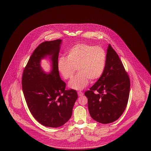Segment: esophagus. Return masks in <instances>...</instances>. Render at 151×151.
Listing matches in <instances>:
<instances>
[{
  "instance_id": "esophagus-1",
  "label": "esophagus",
  "mask_w": 151,
  "mask_h": 151,
  "mask_svg": "<svg viewBox=\"0 0 151 151\" xmlns=\"http://www.w3.org/2000/svg\"><path fill=\"white\" fill-rule=\"evenodd\" d=\"M78 96H82L83 95V92L81 91H78Z\"/></svg>"
}]
</instances>
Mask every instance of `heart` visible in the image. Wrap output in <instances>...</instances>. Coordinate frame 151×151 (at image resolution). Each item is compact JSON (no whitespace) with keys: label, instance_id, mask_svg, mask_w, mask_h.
I'll return each mask as SVG.
<instances>
[{"label":"heart","instance_id":"1","mask_svg":"<svg viewBox=\"0 0 151 151\" xmlns=\"http://www.w3.org/2000/svg\"><path fill=\"white\" fill-rule=\"evenodd\" d=\"M106 63V53L102 47L79 43L68 51L66 58H60L58 67L67 80L73 77L77 68L79 73L69 82V86L75 90H82L88 85L90 79L94 81L100 78Z\"/></svg>","mask_w":151,"mask_h":151}]
</instances>
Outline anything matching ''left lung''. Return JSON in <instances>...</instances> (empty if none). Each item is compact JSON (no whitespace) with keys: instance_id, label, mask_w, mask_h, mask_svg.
Listing matches in <instances>:
<instances>
[{"instance_id":"obj_1","label":"left lung","mask_w":151,"mask_h":151,"mask_svg":"<svg viewBox=\"0 0 151 151\" xmlns=\"http://www.w3.org/2000/svg\"><path fill=\"white\" fill-rule=\"evenodd\" d=\"M129 90V76L119 55L109 44L105 70L90 90L85 93L91 117L103 124L118 119L127 105Z\"/></svg>"}]
</instances>
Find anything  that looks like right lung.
Wrapping results in <instances>:
<instances>
[{"mask_svg":"<svg viewBox=\"0 0 151 151\" xmlns=\"http://www.w3.org/2000/svg\"><path fill=\"white\" fill-rule=\"evenodd\" d=\"M62 40L42 42L34 51L24 70L22 88L27 107L42 125L59 127L69 121L78 99L75 90H65L66 83L60 77L58 56ZM48 57L50 73L41 68V61Z\"/></svg>","mask_w":151,"mask_h":151,"instance_id":"right-lung-1","label":"right lung"}]
</instances>
